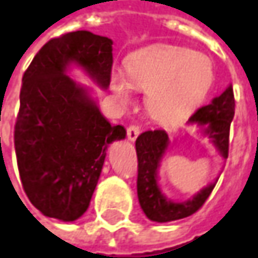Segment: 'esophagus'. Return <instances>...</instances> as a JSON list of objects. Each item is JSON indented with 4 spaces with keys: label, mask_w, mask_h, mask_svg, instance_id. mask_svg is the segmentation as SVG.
I'll use <instances>...</instances> for the list:
<instances>
[{
    "label": "esophagus",
    "mask_w": 258,
    "mask_h": 258,
    "mask_svg": "<svg viewBox=\"0 0 258 258\" xmlns=\"http://www.w3.org/2000/svg\"><path fill=\"white\" fill-rule=\"evenodd\" d=\"M139 132H141V127L138 126V124H131V126H127V129H126V134H127V139L129 141H135L138 135H139Z\"/></svg>",
    "instance_id": "esophagus-1"
}]
</instances>
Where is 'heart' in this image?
Segmentation results:
<instances>
[{"label":"heart","instance_id":"1","mask_svg":"<svg viewBox=\"0 0 258 258\" xmlns=\"http://www.w3.org/2000/svg\"><path fill=\"white\" fill-rule=\"evenodd\" d=\"M212 81V63L205 55L164 43L138 50L127 59V72L110 75L111 90L123 104L132 101L136 88L148 91L147 110L160 123L177 122L199 107Z\"/></svg>","mask_w":258,"mask_h":258}]
</instances>
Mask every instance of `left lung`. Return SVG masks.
Wrapping results in <instances>:
<instances>
[{
    "label": "left lung",
    "instance_id": "1",
    "mask_svg": "<svg viewBox=\"0 0 258 258\" xmlns=\"http://www.w3.org/2000/svg\"><path fill=\"white\" fill-rule=\"evenodd\" d=\"M235 113V98L232 85H229L219 97L213 98L212 103L203 106L191 114L188 123L202 127V134L213 142L221 157L228 158L229 148V127ZM136 155H138V199L144 213L155 222H171L183 219L198 212L203 203L212 193L216 184L211 183L202 188L193 199L186 202H173L162 195L158 184V167L165 151L170 145L165 131H147L136 139Z\"/></svg>",
    "mask_w": 258,
    "mask_h": 258
}]
</instances>
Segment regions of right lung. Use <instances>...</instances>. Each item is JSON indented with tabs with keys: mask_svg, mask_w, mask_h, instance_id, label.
Listing matches in <instances>:
<instances>
[{
	"mask_svg": "<svg viewBox=\"0 0 258 258\" xmlns=\"http://www.w3.org/2000/svg\"><path fill=\"white\" fill-rule=\"evenodd\" d=\"M111 39L78 30L50 39L23 75L14 147L29 200L45 216L71 222L88 209L106 149L124 139L90 91L67 77L81 67L101 88L110 85Z\"/></svg>",
	"mask_w": 258,
	"mask_h": 258,
	"instance_id": "1",
	"label": "right lung"
}]
</instances>
